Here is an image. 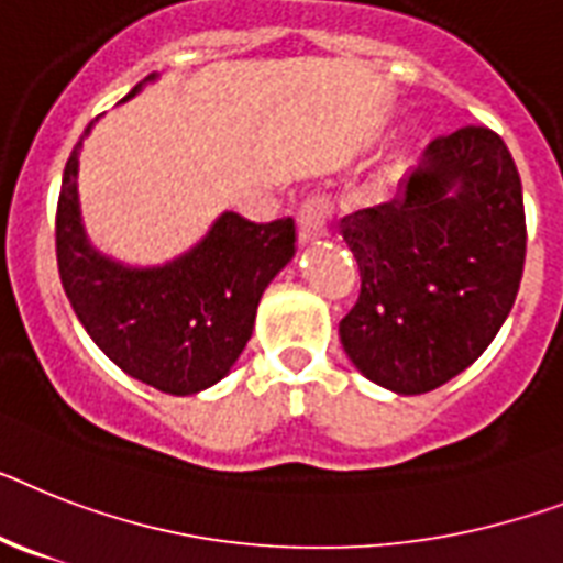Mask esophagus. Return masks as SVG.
Masks as SVG:
<instances>
[{"mask_svg": "<svg viewBox=\"0 0 563 563\" xmlns=\"http://www.w3.org/2000/svg\"><path fill=\"white\" fill-rule=\"evenodd\" d=\"M331 218H333V203L328 198H308L299 209V241L301 244H316L331 232Z\"/></svg>", "mask_w": 563, "mask_h": 563, "instance_id": "esophagus-1", "label": "esophagus"}]
</instances>
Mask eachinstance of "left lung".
<instances>
[{"label":"left lung","instance_id":"left-lung-1","mask_svg":"<svg viewBox=\"0 0 563 563\" xmlns=\"http://www.w3.org/2000/svg\"><path fill=\"white\" fill-rule=\"evenodd\" d=\"M360 299L339 322L347 360L394 394L466 371L512 310L527 258L521 175L483 125L431 141L394 201L342 218Z\"/></svg>","mask_w":563,"mask_h":563}]
</instances>
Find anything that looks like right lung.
Instances as JSON below:
<instances>
[{"label": "right lung", "mask_w": 563, "mask_h": 563, "mask_svg": "<svg viewBox=\"0 0 563 563\" xmlns=\"http://www.w3.org/2000/svg\"><path fill=\"white\" fill-rule=\"evenodd\" d=\"M123 97L132 100L146 82ZM63 172L57 203V264L65 296L95 345L120 371L157 391L189 397L221 383L253 336L255 310L273 278L296 255V224H253L221 212L195 247L155 267H132L100 253L80 209V148Z\"/></svg>", "instance_id": "1"}]
</instances>
